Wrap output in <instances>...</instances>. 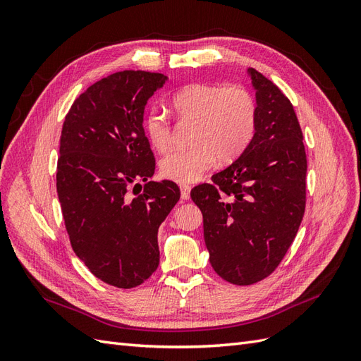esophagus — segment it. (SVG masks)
Wrapping results in <instances>:
<instances>
[{
    "mask_svg": "<svg viewBox=\"0 0 361 361\" xmlns=\"http://www.w3.org/2000/svg\"><path fill=\"white\" fill-rule=\"evenodd\" d=\"M190 192H191V187L187 183H182L180 185V197L183 200H188L190 199Z\"/></svg>",
    "mask_w": 361,
    "mask_h": 361,
    "instance_id": "obj_1",
    "label": "esophagus"
}]
</instances>
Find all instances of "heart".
I'll return each instance as SVG.
<instances>
[{
    "mask_svg": "<svg viewBox=\"0 0 361 361\" xmlns=\"http://www.w3.org/2000/svg\"><path fill=\"white\" fill-rule=\"evenodd\" d=\"M179 118H197L195 146L176 149L159 162L166 179L188 183L214 167L216 159L232 161L241 155L255 137L257 106L255 97L241 85L194 82L182 87L170 99ZM145 133L155 150L166 152L171 145V122L158 108L145 116Z\"/></svg>",
    "mask_w": 361,
    "mask_h": 361,
    "instance_id": "obj_1",
    "label": "heart"
}]
</instances>
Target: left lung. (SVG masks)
<instances>
[{
  "mask_svg": "<svg viewBox=\"0 0 361 361\" xmlns=\"http://www.w3.org/2000/svg\"><path fill=\"white\" fill-rule=\"evenodd\" d=\"M255 137L232 166L191 191L203 214L204 244L215 272L247 286L285 257L305 209L307 158L297 114L279 87L256 69Z\"/></svg>",
  "mask_w": 361,
  "mask_h": 361,
  "instance_id": "8db88e82",
  "label": "left lung"
}]
</instances>
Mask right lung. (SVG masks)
<instances>
[{"label":"right lung","mask_w":361,"mask_h":361,"mask_svg":"<svg viewBox=\"0 0 361 361\" xmlns=\"http://www.w3.org/2000/svg\"><path fill=\"white\" fill-rule=\"evenodd\" d=\"M166 81L155 72H116L76 97L61 129L57 192L71 245L94 277L120 289L157 271L158 228L180 197L171 180L147 182L155 158L143 116ZM135 178L147 183L133 200L126 188Z\"/></svg>","instance_id":"add662e5"}]
</instances>
